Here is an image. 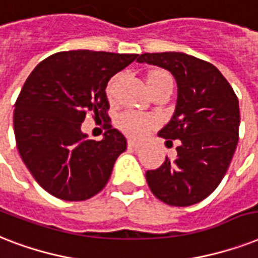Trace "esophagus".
Masks as SVG:
<instances>
[{
	"label": "esophagus",
	"instance_id": "34e87169",
	"mask_svg": "<svg viewBox=\"0 0 258 258\" xmlns=\"http://www.w3.org/2000/svg\"><path fill=\"white\" fill-rule=\"evenodd\" d=\"M127 145H129V148H132V149H140L144 144L141 143V141H137V140H129V141H127Z\"/></svg>",
	"mask_w": 258,
	"mask_h": 258
}]
</instances>
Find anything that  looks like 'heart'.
<instances>
[{
	"instance_id": "1",
	"label": "heart",
	"mask_w": 258,
	"mask_h": 258,
	"mask_svg": "<svg viewBox=\"0 0 258 258\" xmlns=\"http://www.w3.org/2000/svg\"><path fill=\"white\" fill-rule=\"evenodd\" d=\"M164 78H169L168 74L164 71H153L148 75L147 83L148 82L156 81V79H164ZM111 89V86L109 90ZM155 125V119L149 117V115L140 114V113H125L121 115L119 118V126L122 127L123 132H126L129 136L133 137H141L147 133L152 126Z\"/></svg>"
}]
</instances>
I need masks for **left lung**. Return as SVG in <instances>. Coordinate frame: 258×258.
<instances>
[{
	"instance_id": "obj_1",
	"label": "left lung",
	"mask_w": 258,
	"mask_h": 258,
	"mask_svg": "<svg viewBox=\"0 0 258 258\" xmlns=\"http://www.w3.org/2000/svg\"><path fill=\"white\" fill-rule=\"evenodd\" d=\"M137 61L167 70L177 85L173 115L159 132L167 143L180 140L177 157L147 171L148 185L167 205H195L218 187L230 165L238 143V99L215 66L187 53H143Z\"/></svg>"
}]
</instances>
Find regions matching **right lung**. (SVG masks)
<instances>
[{"instance_id":"right-lung-1","label":"right lung","mask_w":258,"mask_h":258,"mask_svg":"<svg viewBox=\"0 0 258 258\" xmlns=\"http://www.w3.org/2000/svg\"><path fill=\"white\" fill-rule=\"evenodd\" d=\"M137 59V53L64 51L44 59L28 77L13 114L16 144L47 192L86 201L106 185L126 139L110 126L95 141L81 126L89 111L106 115L107 82Z\"/></svg>"}]
</instances>
